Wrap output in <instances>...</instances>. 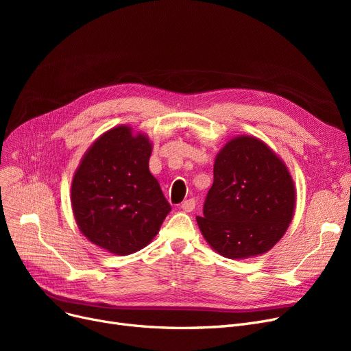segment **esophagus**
<instances>
[{
    "label": "esophagus",
    "instance_id": "obj_1",
    "mask_svg": "<svg viewBox=\"0 0 351 351\" xmlns=\"http://www.w3.org/2000/svg\"><path fill=\"white\" fill-rule=\"evenodd\" d=\"M195 205H196L195 199H188L185 202H182L180 208H182V210H185V212H192L195 209Z\"/></svg>",
    "mask_w": 351,
    "mask_h": 351
}]
</instances>
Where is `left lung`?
I'll return each mask as SVG.
<instances>
[{
	"label": "left lung",
	"mask_w": 351,
	"mask_h": 351,
	"mask_svg": "<svg viewBox=\"0 0 351 351\" xmlns=\"http://www.w3.org/2000/svg\"><path fill=\"white\" fill-rule=\"evenodd\" d=\"M294 206L296 189L286 163L259 138L241 135L216 155L213 185L196 220L213 250L246 259L280 241Z\"/></svg>",
	"instance_id": "1"
}]
</instances>
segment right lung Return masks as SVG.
<instances>
[{"label": "right lung", "mask_w": 351, "mask_h": 351, "mask_svg": "<svg viewBox=\"0 0 351 351\" xmlns=\"http://www.w3.org/2000/svg\"><path fill=\"white\" fill-rule=\"evenodd\" d=\"M152 142L128 125L109 129L92 143L72 178L71 205L82 234L118 256L152 242L171 212L149 172Z\"/></svg>", "instance_id": "right-lung-1"}]
</instances>
